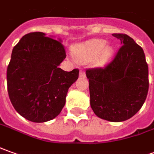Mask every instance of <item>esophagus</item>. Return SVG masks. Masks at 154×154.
I'll list each match as a JSON object with an SVG mask.
<instances>
[{"label": "esophagus", "instance_id": "34e87169", "mask_svg": "<svg viewBox=\"0 0 154 154\" xmlns=\"http://www.w3.org/2000/svg\"><path fill=\"white\" fill-rule=\"evenodd\" d=\"M85 72L83 70L79 71V78H85Z\"/></svg>", "mask_w": 154, "mask_h": 154}]
</instances>
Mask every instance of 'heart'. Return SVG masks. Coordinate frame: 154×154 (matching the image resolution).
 I'll use <instances>...</instances> for the list:
<instances>
[{
	"mask_svg": "<svg viewBox=\"0 0 154 154\" xmlns=\"http://www.w3.org/2000/svg\"><path fill=\"white\" fill-rule=\"evenodd\" d=\"M113 47L103 39L93 38L75 44L72 48L74 59L79 63H87L95 59L98 64H105L113 54Z\"/></svg>",
	"mask_w": 154,
	"mask_h": 154,
	"instance_id": "1",
	"label": "heart"
}]
</instances>
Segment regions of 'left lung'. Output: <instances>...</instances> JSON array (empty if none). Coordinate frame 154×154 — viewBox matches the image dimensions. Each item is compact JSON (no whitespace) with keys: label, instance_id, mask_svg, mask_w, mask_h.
<instances>
[{"label":"left lung","instance_id":"left-lung-1","mask_svg":"<svg viewBox=\"0 0 154 154\" xmlns=\"http://www.w3.org/2000/svg\"><path fill=\"white\" fill-rule=\"evenodd\" d=\"M122 47L107 66L87 69L91 106L101 119L120 122L143 106L148 91V67L143 49L126 34H112Z\"/></svg>","mask_w":154,"mask_h":154}]
</instances>
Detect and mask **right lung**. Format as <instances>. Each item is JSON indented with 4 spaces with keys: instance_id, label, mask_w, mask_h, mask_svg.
<instances>
[{
    "instance_id": "add662e5",
    "label": "right lung",
    "mask_w": 154,
    "mask_h": 154,
    "mask_svg": "<svg viewBox=\"0 0 154 154\" xmlns=\"http://www.w3.org/2000/svg\"><path fill=\"white\" fill-rule=\"evenodd\" d=\"M58 41L40 32L24 35L13 48L7 67L9 98L15 110L32 122H45L58 116L66 95L79 77L59 68L66 58Z\"/></svg>"
}]
</instances>
